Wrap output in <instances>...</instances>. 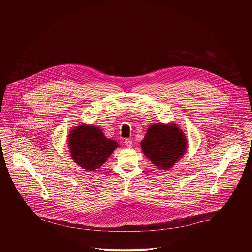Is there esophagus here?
Listing matches in <instances>:
<instances>
[{
    "label": "esophagus",
    "instance_id": "esophagus-1",
    "mask_svg": "<svg viewBox=\"0 0 252 252\" xmlns=\"http://www.w3.org/2000/svg\"><path fill=\"white\" fill-rule=\"evenodd\" d=\"M124 144L126 146H131L132 144H133V142H132V140H130V139H126L125 141H124Z\"/></svg>",
    "mask_w": 252,
    "mask_h": 252
}]
</instances>
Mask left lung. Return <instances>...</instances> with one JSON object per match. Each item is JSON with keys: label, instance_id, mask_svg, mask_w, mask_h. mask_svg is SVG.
Wrapping results in <instances>:
<instances>
[{"label": "left lung", "instance_id": "8db88e82", "mask_svg": "<svg viewBox=\"0 0 252 252\" xmlns=\"http://www.w3.org/2000/svg\"><path fill=\"white\" fill-rule=\"evenodd\" d=\"M187 144L183 131L175 122L154 123L147 128L141 147L156 168L169 170L183 157Z\"/></svg>", "mask_w": 252, "mask_h": 252}]
</instances>
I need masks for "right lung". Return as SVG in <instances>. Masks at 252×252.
I'll list each match as a JSON object with an SVG mask.
<instances>
[{"label": "right lung", "mask_w": 252, "mask_h": 252, "mask_svg": "<svg viewBox=\"0 0 252 252\" xmlns=\"http://www.w3.org/2000/svg\"><path fill=\"white\" fill-rule=\"evenodd\" d=\"M68 146L73 162L87 172H95L119 144L108 139L99 126L81 123L68 135Z\"/></svg>", "instance_id": "1"}]
</instances>
